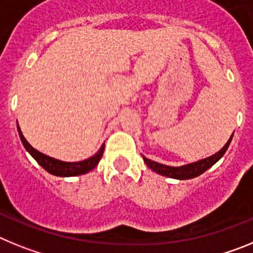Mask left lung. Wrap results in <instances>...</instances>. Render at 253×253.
<instances>
[{"label":"left lung","mask_w":253,"mask_h":253,"mask_svg":"<svg viewBox=\"0 0 253 253\" xmlns=\"http://www.w3.org/2000/svg\"><path fill=\"white\" fill-rule=\"evenodd\" d=\"M233 138V135L231 137V139L228 140L227 144L223 147L218 153H215L211 157L204 158L202 161H198V162L190 163V165H185V166L181 167H171V166H166V165H162V163L154 162V161L148 160L143 156V160L146 162L147 166L149 167L151 169H153L154 172H157L160 175L167 176V177H172V178H177V180H187V178H194L196 176L202 175L203 172L207 171L208 169L213 166L214 163L218 162L220 158L223 157V154L225 153V151L228 149L229 144H231V140Z\"/></svg>","instance_id":"obj_1"}]
</instances>
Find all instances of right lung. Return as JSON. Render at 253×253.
Instances as JSON below:
<instances>
[{
    "label": "right lung",
    "instance_id": "right-lung-1",
    "mask_svg": "<svg viewBox=\"0 0 253 253\" xmlns=\"http://www.w3.org/2000/svg\"><path fill=\"white\" fill-rule=\"evenodd\" d=\"M17 130H19V135L20 139H21L22 144L25 147L26 151L35 158L38 163H39L40 166L43 167L44 169L51 173V175L55 176H62V177H67V176H77V175H84V173H87L88 171L95 169L97 166V163L100 162L102 157V153H104V146L100 148V151L90 157L88 160L81 161V162H63V161L55 160L53 157H49L46 154L42 153V152L37 151L35 148L29 144L28 140L24 138L22 135L21 130H20L19 125H17Z\"/></svg>",
    "mask_w": 253,
    "mask_h": 253
}]
</instances>
